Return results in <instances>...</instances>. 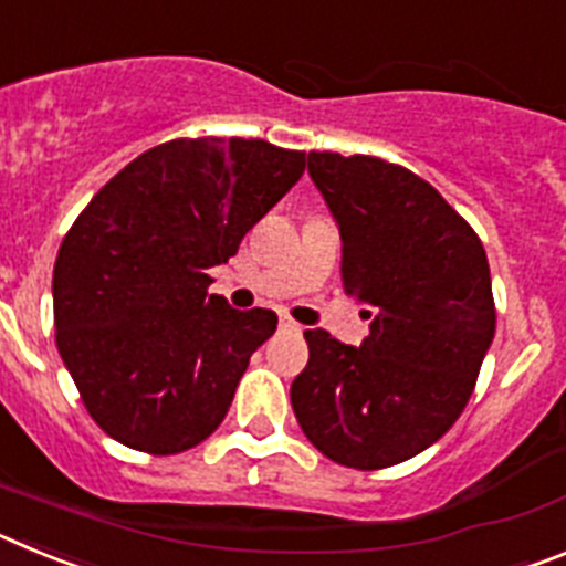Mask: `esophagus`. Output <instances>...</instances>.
<instances>
[{"instance_id": "obj_1", "label": "esophagus", "mask_w": 566, "mask_h": 566, "mask_svg": "<svg viewBox=\"0 0 566 566\" xmlns=\"http://www.w3.org/2000/svg\"><path fill=\"white\" fill-rule=\"evenodd\" d=\"M280 328H283V332H303L300 323H294L292 317H280Z\"/></svg>"}]
</instances>
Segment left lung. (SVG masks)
<instances>
[{"instance_id":"8db88e82","label":"left lung","mask_w":566,"mask_h":566,"mask_svg":"<svg viewBox=\"0 0 566 566\" xmlns=\"http://www.w3.org/2000/svg\"><path fill=\"white\" fill-rule=\"evenodd\" d=\"M343 240V286L371 306L368 337L306 332L292 408L345 468H391L431 448L468 405L496 332L482 240L411 169L371 155L308 153Z\"/></svg>"}]
</instances>
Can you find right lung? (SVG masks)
Masks as SVG:
<instances>
[{
    "instance_id": "obj_1",
    "label": "right lung",
    "mask_w": 566,
    "mask_h": 566,
    "mask_svg": "<svg viewBox=\"0 0 566 566\" xmlns=\"http://www.w3.org/2000/svg\"><path fill=\"white\" fill-rule=\"evenodd\" d=\"M306 153L178 138L129 161L76 218L53 269L56 345L115 442L181 453L223 422L269 308L209 294V269L300 181Z\"/></svg>"
}]
</instances>
